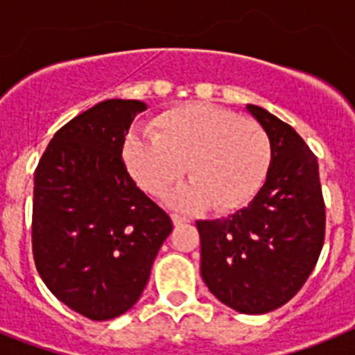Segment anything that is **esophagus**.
<instances>
[{
	"label": "esophagus",
	"instance_id": "esophagus-1",
	"mask_svg": "<svg viewBox=\"0 0 355 355\" xmlns=\"http://www.w3.org/2000/svg\"><path fill=\"white\" fill-rule=\"evenodd\" d=\"M172 222H174V225H183V224H187V222H190V220H188L187 216L174 213V215H172Z\"/></svg>",
	"mask_w": 355,
	"mask_h": 355
}]
</instances>
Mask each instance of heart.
<instances>
[{"mask_svg":"<svg viewBox=\"0 0 355 355\" xmlns=\"http://www.w3.org/2000/svg\"><path fill=\"white\" fill-rule=\"evenodd\" d=\"M150 126L153 135H128L122 162L135 183L156 197L187 168L192 180L168 197L174 208L213 205L216 211H233L265 183L272 146L258 122L206 103H184L156 115Z\"/></svg>","mask_w":355,"mask_h":355,"instance_id":"heart-1","label":"heart"}]
</instances>
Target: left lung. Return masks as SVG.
<instances>
[{
    "mask_svg": "<svg viewBox=\"0 0 355 355\" xmlns=\"http://www.w3.org/2000/svg\"><path fill=\"white\" fill-rule=\"evenodd\" d=\"M272 162L259 192L243 209L197 220L200 275L222 304L245 315L274 311L302 288L325 236L318 162L297 131L256 105Z\"/></svg>",
    "mask_w": 355,
    "mask_h": 355,
    "instance_id": "1",
    "label": "left lung"
}]
</instances>
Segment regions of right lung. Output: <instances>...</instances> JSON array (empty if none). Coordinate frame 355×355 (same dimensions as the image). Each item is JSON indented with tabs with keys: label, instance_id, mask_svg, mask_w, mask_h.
<instances>
[{
	"label": "right lung",
	"instance_id": "1",
	"mask_svg": "<svg viewBox=\"0 0 355 355\" xmlns=\"http://www.w3.org/2000/svg\"><path fill=\"white\" fill-rule=\"evenodd\" d=\"M147 105L106 99L56 131L35 171L31 245L56 299L90 320L140 299L172 220L122 162L131 122Z\"/></svg>",
	"mask_w": 355,
	"mask_h": 355
}]
</instances>
